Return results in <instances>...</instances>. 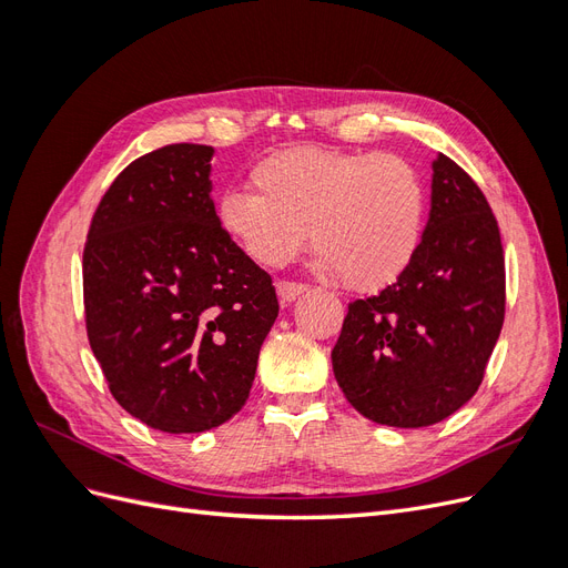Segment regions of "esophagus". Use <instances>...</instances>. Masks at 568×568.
Wrapping results in <instances>:
<instances>
[{
	"label": "esophagus",
	"instance_id": "1",
	"mask_svg": "<svg viewBox=\"0 0 568 568\" xmlns=\"http://www.w3.org/2000/svg\"><path fill=\"white\" fill-rule=\"evenodd\" d=\"M305 291L303 284H296V282H277V296L282 298V303H291L296 301L301 294Z\"/></svg>",
	"mask_w": 568,
	"mask_h": 568
}]
</instances>
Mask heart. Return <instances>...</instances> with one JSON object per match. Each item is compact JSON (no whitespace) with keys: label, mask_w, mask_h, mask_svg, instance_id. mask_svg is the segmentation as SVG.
<instances>
[{"label":"heart","mask_w":568,"mask_h":568,"mask_svg":"<svg viewBox=\"0 0 568 568\" xmlns=\"http://www.w3.org/2000/svg\"><path fill=\"white\" fill-rule=\"evenodd\" d=\"M251 180L255 192H225L215 217L255 263H291L311 234L317 272L338 274L355 294H379L417 261L426 189L400 156L288 146L257 163Z\"/></svg>","instance_id":"obj_1"}]
</instances>
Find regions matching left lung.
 Segmentation results:
<instances>
[{"label": "left lung", "instance_id": "obj_1", "mask_svg": "<svg viewBox=\"0 0 568 568\" xmlns=\"http://www.w3.org/2000/svg\"><path fill=\"white\" fill-rule=\"evenodd\" d=\"M432 168L417 261L379 296L348 305L332 351L346 400L395 428L438 424L467 403L505 320V255L490 205L448 156L438 153Z\"/></svg>", "mask_w": 568, "mask_h": 568}]
</instances>
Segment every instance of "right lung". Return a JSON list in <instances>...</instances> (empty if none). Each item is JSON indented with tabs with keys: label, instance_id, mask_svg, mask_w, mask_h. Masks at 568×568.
Returning a JSON list of instances; mask_svg holds the SVG:
<instances>
[{
	"label": "right lung",
	"instance_id": "1",
	"mask_svg": "<svg viewBox=\"0 0 568 568\" xmlns=\"http://www.w3.org/2000/svg\"><path fill=\"white\" fill-rule=\"evenodd\" d=\"M213 146L170 144L120 173L82 255L88 336L118 405L165 434H201L248 400L280 303L220 230Z\"/></svg>",
	"mask_w": 568,
	"mask_h": 568
}]
</instances>
